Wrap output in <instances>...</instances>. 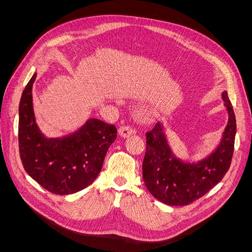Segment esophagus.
Segmentation results:
<instances>
[{
  "label": "esophagus",
  "instance_id": "1",
  "mask_svg": "<svg viewBox=\"0 0 252 252\" xmlns=\"http://www.w3.org/2000/svg\"><path fill=\"white\" fill-rule=\"evenodd\" d=\"M136 133V129L129 126H123L119 127V135L123 138H128Z\"/></svg>",
  "mask_w": 252,
  "mask_h": 252
}]
</instances>
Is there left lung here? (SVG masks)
Listing matches in <instances>:
<instances>
[{
  "mask_svg": "<svg viewBox=\"0 0 252 252\" xmlns=\"http://www.w3.org/2000/svg\"><path fill=\"white\" fill-rule=\"evenodd\" d=\"M221 99L228 111V124L217 148L200 160L179 158L168 144L161 123L146 134L143 180L157 200L171 206L188 205L214 188L227 174L234 152L236 118L227 91L222 92Z\"/></svg>",
  "mask_w": 252,
  "mask_h": 252,
  "instance_id": "left-lung-1",
  "label": "left lung"
}]
</instances>
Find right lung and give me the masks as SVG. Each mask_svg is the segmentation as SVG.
I'll use <instances>...</instances> for the list:
<instances>
[{
    "instance_id": "1",
    "label": "right lung",
    "mask_w": 252,
    "mask_h": 252,
    "mask_svg": "<svg viewBox=\"0 0 252 252\" xmlns=\"http://www.w3.org/2000/svg\"><path fill=\"white\" fill-rule=\"evenodd\" d=\"M26 85L19 103V153L24 169L43 188L57 195L81 191L94 182L111 144L115 126L98 118L88 121L73 133L48 138L38 127L33 111L32 85Z\"/></svg>"
}]
</instances>
